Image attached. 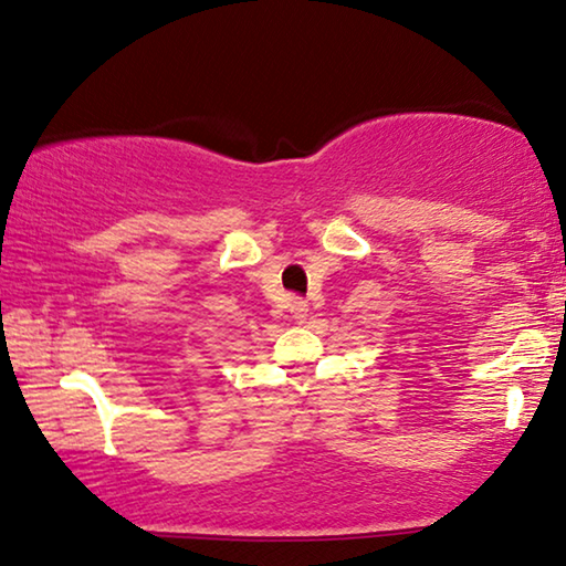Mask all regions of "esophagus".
I'll return each instance as SVG.
<instances>
[{
	"instance_id": "34e87169",
	"label": "esophagus",
	"mask_w": 566,
	"mask_h": 566,
	"mask_svg": "<svg viewBox=\"0 0 566 566\" xmlns=\"http://www.w3.org/2000/svg\"><path fill=\"white\" fill-rule=\"evenodd\" d=\"M289 308H291V316L296 318L298 324L306 322V316H308V306H306V301H303V298H296V296H291V298H289Z\"/></svg>"
}]
</instances>
